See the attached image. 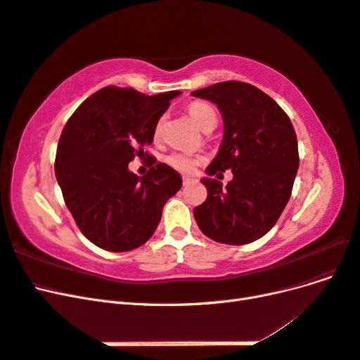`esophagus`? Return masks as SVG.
I'll use <instances>...</instances> for the list:
<instances>
[{
	"mask_svg": "<svg viewBox=\"0 0 360 360\" xmlns=\"http://www.w3.org/2000/svg\"><path fill=\"white\" fill-rule=\"evenodd\" d=\"M193 181V179H191V177H183V184L184 186H186V184H189V183H192Z\"/></svg>",
	"mask_w": 360,
	"mask_h": 360,
	"instance_id": "34e87169",
	"label": "esophagus"
}]
</instances>
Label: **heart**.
Instances as JSON below:
<instances>
[{
	"mask_svg": "<svg viewBox=\"0 0 360 360\" xmlns=\"http://www.w3.org/2000/svg\"><path fill=\"white\" fill-rule=\"evenodd\" d=\"M188 111H189L192 120L195 122V124H197L201 130H204L205 127H209L212 124L216 126V112L209 103L195 101V102L189 103ZM162 123H163V120H159L156 127H155L156 135L160 134ZM167 162H168V165L172 167L174 169H177V171L184 172V174H191V172L197 169V167L202 162V158L176 151V153H171L167 158Z\"/></svg>",
	"mask_w": 360,
	"mask_h": 360,
	"instance_id": "heart-1",
	"label": "heart"
}]
</instances>
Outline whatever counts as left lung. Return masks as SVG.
I'll use <instances>...</instances> for the list:
<instances>
[{"mask_svg":"<svg viewBox=\"0 0 360 360\" xmlns=\"http://www.w3.org/2000/svg\"><path fill=\"white\" fill-rule=\"evenodd\" d=\"M192 96L217 105L224 118L219 153L205 172L233 171L225 188L216 179L201 180L207 200L193 209L195 221L214 242H255L274 228L291 197L299 168L294 127L270 96L246 82L225 81Z\"/></svg>","mask_w":360,"mask_h":360,"instance_id":"8db88e82","label":"left lung"}]
</instances>
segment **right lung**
I'll return each mask as SVG.
<instances>
[{
  "label": "right lung",
  "instance_id": "obj_1",
  "mask_svg": "<svg viewBox=\"0 0 360 360\" xmlns=\"http://www.w3.org/2000/svg\"><path fill=\"white\" fill-rule=\"evenodd\" d=\"M179 94L105 86L64 126L56 177L76 225L96 246L126 252L144 245L163 205L180 191V174L155 158L144 177L127 168L135 156H148L144 147L153 143L159 118Z\"/></svg>",
  "mask_w": 360,
  "mask_h": 360
}]
</instances>
